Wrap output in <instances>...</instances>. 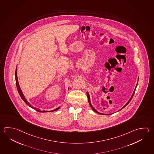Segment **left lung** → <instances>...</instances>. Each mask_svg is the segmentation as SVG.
<instances>
[{
    "label": "left lung",
    "mask_w": 154,
    "mask_h": 154,
    "mask_svg": "<svg viewBox=\"0 0 154 154\" xmlns=\"http://www.w3.org/2000/svg\"><path fill=\"white\" fill-rule=\"evenodd\" d=\"M138 79H139V78L138 79ZM138 82H137V83L136 84V88H135V89H134V93H133V94H132V96H131V97L130 99H129V100L128 101V102L126 103V105H124L121 108V109H120L118 111H117L116 112H119V111H120V110H122V109H123L125 107H126L127 105L130 103V102L131 101V99H132V97L134 96V93H135V91H136V88L137 86V84H138ZM87 97H88V102H89V105H90V107H91V108H92V109H93L95 112H96V113H97L99 114H101V115H107V116H108V115H110V114H112L115 113H112V114H103V113H100V112H99L98 111H97V110L94 108L93 107V106H92V105H91V101H90V95H89V93L88 92V91H87Z\"/></svg>",
    "instance_id": "1"
}]
</instances>
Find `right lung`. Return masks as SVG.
Segmentation results:
<instances>
[{"label":"right lung","instance_id":"1","mask_svg":"<svg viewBox=\"0 0 154 154\" xmlns=\"http://www.w3.org/2000/svg\"><path fill=\"white\" fill-rule=\"evenodd\" d=\"M17 67H16V71H15V79H16V87H17V89L18 92L19 93V94H20V97L22 98V99L23 100L24 102L26 103V105H28V106H29L30 107L32 108V109H35V110H36V111H38V112H41V113H45V112H54V111H55V110H58L60 107H59L57 108H56L55 109H54V110H49V111H47V110H41L40 109H39V108H38L34 107L33 106H32V105L29 103V102L27 101V100L26 99V97H25V96H24L23 94V92H22V90L20 89V85H19V83H18V78H17ZM68 89H69V88H68Z\"/></svg>","mask_w":154,"mask_h":154}]
</instances>
